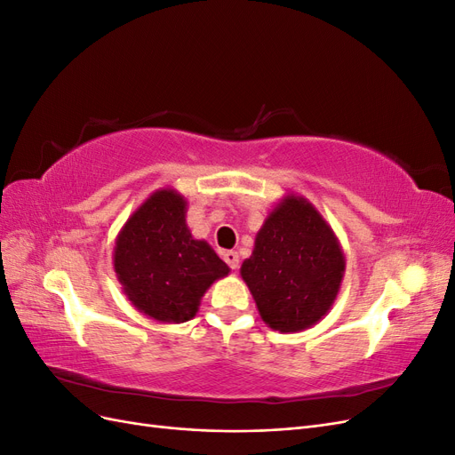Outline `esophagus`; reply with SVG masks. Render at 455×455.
Returning a JSON list of instances; mask_svg holds the SVG:
<instances>
[{
	"label": "esophagus",
	"mask_w": 455,
	"mask_h": 455,
	"mask_svg": "<svg viewBox=\"0 0 455 455\" xmlns=\"http://www.w3.org/2000/svg\"><path fill=\"white\" fill-rule=\"evenodd\" d=\"M222 258L226 259V264H228L233 271H237V267H239V254H237L235 251H226V252H222Z\"/></svg>",
	"instance_id": "1"
}]
</instances>
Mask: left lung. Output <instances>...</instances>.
Masks as SVG:
<instances>
[{
	"label": "left lung",
	"instance_id": "obj_1",
	"mask_svg": "<svg viewBox=\"0 0 455 455\" xmlns=\"http://www.w3.org/2000/svg\"><path fill=\"white\" fill-rule=\"evenodd\" d=\"M343 273L346 256L334 229L296 194L269 211L241 266L261 321L283 334L307 330L332 309Z\"/></svg>",
	"mask_w": 455,
	"mask_h": 455
}]
</instances>
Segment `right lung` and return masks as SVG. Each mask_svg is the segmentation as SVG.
<instances>
[{"label":"right lung","mask_w":455,"mask_h":455,"mask_svg":"<svg viewBox=\"0 0 455 455\" xmlns=\"http://www.w3.org/2000/svg\"><path fill=\"white\" fill-rule=\"evenodd\" d=\"M186 212V197L161 188L129 216L114 246L123 292L136 309L159 323L194 319L204 292L229 273L209 243L191 235Z\"/></svg>","instance_id":"right-lung-1"}]
</instances>
